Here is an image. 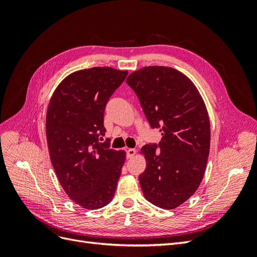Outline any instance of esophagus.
<instances>
[{"instance_id":"obj_1","label":"esophagus","mask_w":257,"mask_h":257,"mask_svg":"<svg viewBox=\"0 0 257 257\" xmlns=\"http://www.w3.org/2000/svg\"><path fill=\"white\" fill-rule=\"evenodd\" d=\"M135 154H136V150L135 149H132V148H130V149L126 150V157H127V159L133 158Z\"/></svg>"}]
</instances>
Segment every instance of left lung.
Instances as JSON below:
<instances>
[{"mask_svg":"<svg viewBox=\"0 0 257 257\" xmlns=\"http://www.w3.org/2000/svg\"><path fill=\"white\" fill-rule=\"evenodd\" d=\"M133 89L161 142L142 148L147 167L139 175L145 198L163 209L188 200L205 174L210 150V122L194 83L177 69L147 66L132 73Z\"/></svg>","mask_w":257,"mask_h":257,"instance_id":"8db88e82","label":"left lung"}]
</instances>
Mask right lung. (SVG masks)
Wrapping results in <instances>:
<instances>
[{"instance_id":"1","label":"right lung","mask_w":257,"mask_h":257,"mask_svg":"<svg viewBox=\"0 0 257 257\" xmlns=\"http://www.w3.org/2000/svg\"><path fill=\"white\" fill-rule=\"evenodd\" d=\"M127 71L92 67L68 75L50 99L46 135L54 172L62 188L82 208L99 209L112 200L125 152L99 143L104 111Z\"/></svg>"}]
</instances>
